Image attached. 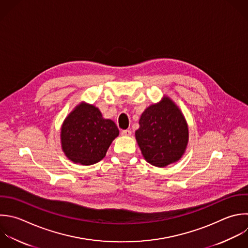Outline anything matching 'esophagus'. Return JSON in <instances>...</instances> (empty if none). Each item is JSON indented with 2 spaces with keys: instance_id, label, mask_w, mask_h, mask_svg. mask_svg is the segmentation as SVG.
I'll return each instance as SVG.
<instances>
[{
  "instance_id": "34e87169",
  "label": "esophagus",
  "mask_w": 248,
  "mask_h": 248,
  "mask_svg": "<svg viewBox=\"0 0 248 248\" xmlns=\"http://www.w3.org/2000/svg\"><path fill=\"white\" fill-rule=\"evenodd\" d=\"M121 135L126 136V137H130L132 135V132H131V130H123L121 132Z\"/></svg>"
}]
</instances>
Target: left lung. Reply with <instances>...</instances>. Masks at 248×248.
Masks as SVG:
<instances>
[{"label":"left lung","mask_w":248,"mask_h":248,"mask_svg":"<svg viewBox=\"0 0 248 248\" xmlns=\"http://www.w3.org/2000/svg\"><path fill=\"white\" fill-rule=\"evenodd\" d=\"M135 136L143 158L149 164L164 168L184 155L189 130L178 106L167 95L141 113Z\"/></svg>","instance_id":"left-lung-1"}]
</instances>
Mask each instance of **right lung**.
I'll return each mask as SVG.
<instances>
[{
  "instance_id": "1",
  "label": "right lung",
  "mask_w": 248,
  "mask_h": 248,
  "mask_svg": "<svg viewBox=\"0 0 248 248\" xmlns=\"http://www.w3.org/2000/svg\"><path fill=\"white\" fill-rule=\"evenodd\" d=\"M119 135L110 119L103 117L94 105L81 102L67 115L61 126V146L75 164L89 166L101 161Z\"/></svg>"
}]
</instances>
